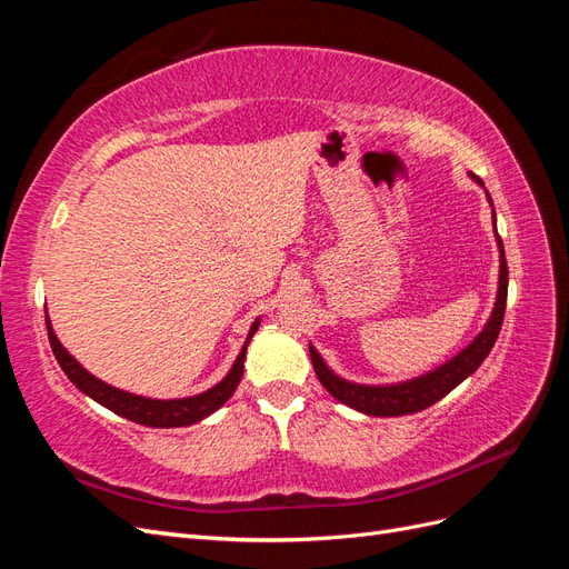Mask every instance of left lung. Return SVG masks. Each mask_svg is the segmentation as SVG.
Here are the masks:
<instances>
[{"label": "left lung", "mask_w": 569, "mask_h": 569, "mask_svg": "<svg viewBox=\"0 0 569 569\" xmlns=\"http://www.w3.org/2000/svg\"><path fill=\"white\" fill-rule=\"evenodd\" d=\"M472 180L485 187L477 176H472ZM487 199L491 203V197L487 192ZM493 209V203H491ZM493 230H496V213H493ZM496 244H498V253H501V270H498V295H496V303L493 311L470 347H465L458 356H453L451 360H446L443 366H439L437 370H429L420 377H412V380L406 382H396V385H356L343 380L337 372H332L327 368V363L322 360V356L316 351V347L308 343V351H311V363L313 370L318 375L320 385L330 391L337 401H341L343 406H349L358 412H366V416H375V418H399V416H410V412H420L425 408H429L432 403L441 401L446 393L453 391L462 380L481 366V360L489 356V351L493 349V343L498 339V332H501L503 325V316H506V299H508V263H506V251H503V242L501 237L496 232Z\"/></svg>", "instance_id": "1"}]
</instances>
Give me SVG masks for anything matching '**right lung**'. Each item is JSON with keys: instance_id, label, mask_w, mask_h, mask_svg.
I'll return each mask as SVG.
<instances>
[{"instance_id": "obj_1", "label": "right lung", "mask_w": 569, "mask_h": 569, "mask_svg": "<svg viewBox=\"0 0 569 569\" xmlns=\"http://www.w3.org/2000/svg\"><path fill=\"white\" fill-rule=\"evenodd\" d=\"M258 325H261V318H256V322L251 325V330L247 335V341L242 351H239L237 360L232 363L230 372L222 377V380L206 389L203 393L197 396H187V399H147V396H137L123 389H116L107 382L97 380L92 372L84 370L78 360L63 349V343L57 339L54 330H51V322L47 316V335H49V343L51 351H54L61 370L66 372L68 380H71L82 393H88L90 399H94L97 403H101L104 408L113 410L116 416L132 420L137 425H147V427H187L194 425L203 418H209L211 412H216L222 403H226L230 396L234 393L239 380L244 375V358H247V347L251 337L256 335Z\"/></svg>"}]
</instances>
